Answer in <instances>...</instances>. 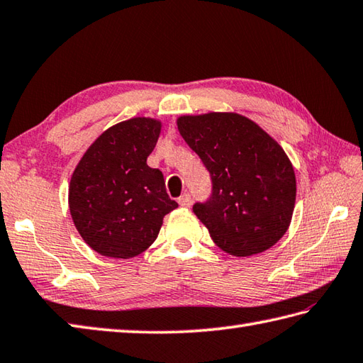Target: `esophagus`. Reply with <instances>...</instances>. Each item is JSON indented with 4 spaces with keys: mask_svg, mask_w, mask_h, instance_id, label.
Segmentation results:
<instances>
[{
    "mask_svg": "<svg viewBox=\"0 0 363 363\" xmlns=\"http://www.w3.org/2000/svg\"><path fill=\"white\" fill-rule=\"evenodd\" d=\"M177 203H179L182 208H189V206L191 204V196H190V194H184V195H181L179 198H177Z\"/></svg>",
    "mask_w": 363,
    "mask_h": 363,
    "instance_id": "obj_1",
    "label": "esophagus"
}]
</instances>
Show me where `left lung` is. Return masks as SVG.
<instances>
[{"mask_svg": "<svg viewBox=\"0 0 363 363\" xmlns=\"http://www.w3.org/2000/svg\"><path fill=\"white\" fill-rule=\"evenodd\" d=\"M177 129L211 176V195L194 212L212 240L234 257L280 240L296 201L294 169L280 145L236 113L182 116Z\"/></svg>", "mask_w": 363, "mask_h": 363, "instance_id": "obj_1", "label": "left lung"}]
</instances>
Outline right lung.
Wrapping results in <instances>:
<instances>
[{"mask_svg": "<svg viewBox=\"0 0 363 363\" xmlns=\"http://www.w3.org/2000/svg\"><path fill=\"white\" fill-rule=\"evenodd\" d=\"M159 121L133 118L110 127L82 157L70 179L69 208L80 236L110 258H133L151 245L168 212L160 169L147 167Z\"/></svg>", "mask_w": 363, "mask_h": 363, "instance_id": "add662e5", "label": "right lung"}]
</instances>
